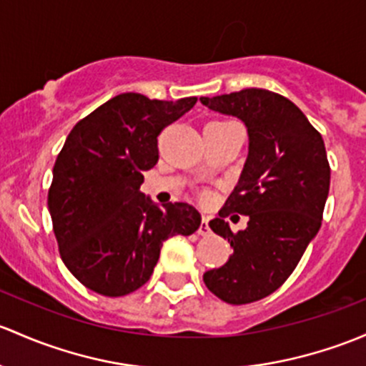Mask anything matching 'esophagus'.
<instances>
[{
    "instance_id": "obj_1",
    "label": "esophagus",
    "mask_w": 366,
    "mask_h": 366,
    "mask_svg": "<svg viewBox=\"0 0 366 366\" xmlns=\"http://www.w3.org/2000/svg\"><path fill=\"white\" fill-rule=\"evenodd\" d=\"M198 233L202 234V237H209V234L212 233V229H210V226H209V215H203L202 224H199V228H198Z\"/></svg>"
}]
</instances>
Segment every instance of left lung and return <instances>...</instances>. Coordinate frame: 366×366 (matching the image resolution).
<instances>
[{"mask_svg": "<svg viewBox=\"0 0 366 366\" xmlns=\"http://www.w3.org/2000/svg\"><path fill=\"white\" fill-rule=\"evenodd\" d=\"M199 99L247 126L249 156L240 180L219 217L209 222L214 233L228 238L233 254L222 267L203 274L217 298L244 305L279 290L317 234L330 163L321 133L277 92L252 87ZM233 212L249 217L244 232L233 234L224 221Z\"/></svg>", "mask_w": 366, "mask_h": 366, "instance_id": "8db88e82", "label": "left lung"}]
</instances>
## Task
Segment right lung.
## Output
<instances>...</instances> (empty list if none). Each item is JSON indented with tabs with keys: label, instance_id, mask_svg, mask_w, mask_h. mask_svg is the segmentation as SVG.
Returning a JSON list of instances; mask_svg holds the SVG:
<instances>
[{
	"label": "right lung",
	"instance_id": "obj_1",
	"mask_svg": "<svg viewBox=\"0 0 366 366\" xmlns=\"http://www.w3.org/2000/svg\"><path fill=\"white\" fill-rule=\"evenodd\" d=\"M196 99L124 92L68 134L54 164L49 212L61 259L94 293L137 291L151 279L163 242L199 228L202 215L189 203L159 209L140 193L144 172L159 159L157 137Z\"/></svg>",
	"mask_w": 366,
	"mask_h": 366
}]
</instances>
